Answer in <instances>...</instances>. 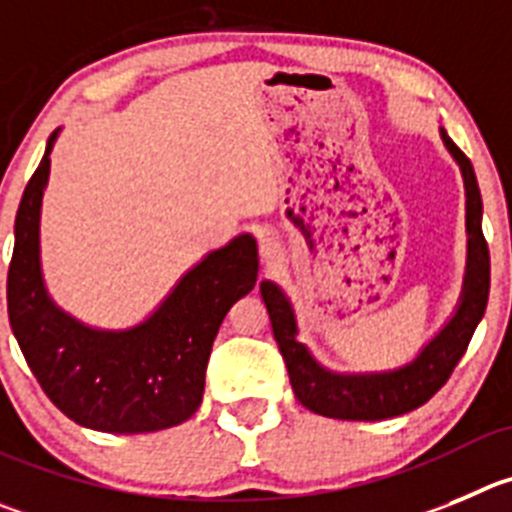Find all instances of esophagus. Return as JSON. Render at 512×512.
Masks as SVG:
<instances>
[{"label": "esophagus", "mask_w": 512, "mask_h": 512, "mask_svg": "<svg viewBox=\"0 0 512 512\" xmlns=\"http://www.w3.org/2000/svg\"><path fill=\"white\" fill-rule=\"evenodd\" d=\"M260 255L265 257L267 262L278 260V257H280V247H278V242L272 240V237H262V240H260Z\"/></svg>", "instance_id": "34e87169"}]
</instances>
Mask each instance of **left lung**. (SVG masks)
<instances>
[{"instance_id": "obj_1", "label": "left lung", "mask_w": 512, "mask_h": 512, "mask_svg": "<svg viewBox=\"0 0 512 512\" xmlns=\"http://www.w3.org/2000/svg\"><path fill=\"white\" fill-rule=\"evenodd\" d=\"M442 141L460 164L467 194V272L460 305L450 323L422 348L412 364L381 374H336L323 369L308 348L298 341V326L290 300L270 280H262L260 293L270 313L272 333L288 366L295 399L305 409L331 419L379 422L399 417L427 404L452 376L465 356L477 323L482 321L490 295V250L482 237V199L470 159L442 128Z\"/></svg>"}]
</instances>
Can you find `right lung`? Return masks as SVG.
<instances>
[{
	"mask_svg": "<svg viewBox=\"0 0 512 512\" xmlns=\"http://www.w3.org/2000/svg\"><path fill=\"white\" fill-rule=\"evenodd\" d=\"M25 186L14 219L7 310L14 338L42 391L80 427L141 434L176 427L197 412L224 315L257 283V245L234 237L191 267L154 315L128 331L75 321L47 295L40 270V207L50 151Z\"/></svg>",
	"mask_w": 512,
	"mask_h": 512,
	"instance_id": "add662e5",
	"label": "right lung"
}]
</instances>
